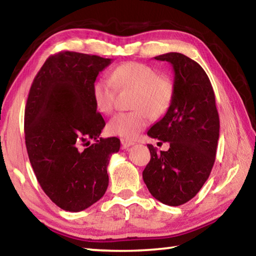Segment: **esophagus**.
Returning a JSON list of instances; mask_svg holds the SVG:
<instances>
[{"instance_id":"obj_1","label":"esophagus","mask_w":256,"mask_h":256,"mask_svg":"<svg viewBox=\"0 0 256 256\" xmlns=\"http://www.w3.org/2000/svg\"><path fill=\"white\" fill-rule=\"evenodd\" d=\"M120 144H122L123 149H126L128 146H133L134 142L132 140H128V138H120Z\"/></svg>"}]
</instances>
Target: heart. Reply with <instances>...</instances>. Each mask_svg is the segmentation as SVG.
<instances>
[{
  "mask_svg": "<svg viewBox=\"0 0 256 256\" xmlns=\"http://www.w3.org/2000/svg\"><path fill=\"white\" fill-rule=\"evenodd\" d=\"M116 88L133 90V110L120 112L108 123V131L123 138H136L152 118L166 114L174 99L175 86L170 78L160 76L146 64L126 62L116 66L110 79L99 78L92 84V100L97 110L110 114L115 110Z\"/></svg>",
  "mask_w": 256,
  "mask_h": 256,
  "instance_id": "1",
  "label": "heart"
}]
</instances>
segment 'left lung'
I'll return each mask as SVG.
<instances>
[{
  "instance_id": "1",
  "label": "left lung",
  "mask_w": 256,
  "mask_h": 256,
  "mask_svg": "<svg viewBox=\"0 0 256 256\" xmlns=\"http://www.w3.org/2000/svg\"><path fill=\"white\" fill-rule=\"evenodd\" d=\"M154 58L172 64L175 92L170 110L148 136L170 142V149L158 152L148 144L151 159L142 177L154 198L177 206L196 196L209 178L218 146L219 115L211 82L200 64L180 53Z\"/></svg>"
}]
</instances>
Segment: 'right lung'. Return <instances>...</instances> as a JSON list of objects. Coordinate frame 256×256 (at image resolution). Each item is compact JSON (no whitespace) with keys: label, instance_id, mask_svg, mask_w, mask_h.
I'll return each instance as SVG.
<instances>
[{"label":"right lung","instance_id":"right-lung-1","mask_svg":"<svg viewBox=\"0 0 256 256\" xmlns=\"http://www.w3.org/2000/svg\"><path fill=\"white\" fill-rule=\"evenodd\" d=\"M110 63L97 55L60 52L46 60L28 94L24 138L30 164L46 196L66 211L79 212L100 200L110 159L120 150V138H99L106 123L92 94L99 72Z\"/></svg>","mask_w":256,"mask_h":256}]
</instances>
